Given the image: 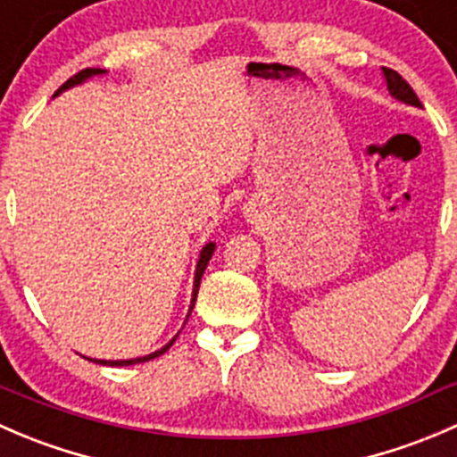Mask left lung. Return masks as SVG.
<instances>
[{
  "label": "left lung",
  "mask_w": 457,
  "mask_h": 457,
  "mask_svg": "<svg viewBox=\"0 0 457 457\" xmlns=\"http://www.w3.org/2000/svg\"><path fill=\"white\" fill-rule=\"evenodd\" d=\"M382 78H384V82H386L388 93H391L397 102H404V104H411V106H422V102H420V97L415 96V91L411 88V84L406 82V79L402 78L397 71L386 69V66H384Z\"/></svg>",
  "instance_id": "1"
}]
</instances>
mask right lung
I'll list each match as a JSON object with an SVG mask.
<instances>
[{
	"mask_svg": "<svg viewBox=\"0 0 457 457\" xmlns=\"http://www.w3.org/2000/svg\"><path fill=\"white\" fill-rule=\"evenodd\" d=\"M96 75H106V71H104V69H84V71H79L78 75H73V78H71V79H66V82L62 84L60 88H57L55 96H60L62 91H69L71 87H78V84H84V82H87V79L96 78ZM214 250H216V243L210 241V243H205V245H203L201 254H198L196 270H194L192 301H189V310H187V317H185V321H187V319H189V314H192L194 303H196V295H198V286H201V277H203V272H205V268H207V263H210V259H212V254H214ZM176 337H179V335H176ZM176 337H171V339L167 341L165 346L158 348V351L149 353V355H145V357H134V360H93V357H84V355H82V357H84V360L96 361V364H102V366H134V364H143V361L154 360V357H161L162 353L170 351L171 344H174V341H176Z\"/></svg>",
	"mask_w": 457,
	"mask_h": 457,
	"instance_id": "obj_1",
	"label": "right lung"
}]
</instances>
